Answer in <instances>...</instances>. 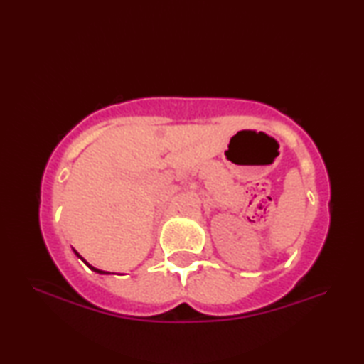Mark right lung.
<instances>
[{
    "mask_svg": "<svg viewBox=\"0 0 364 364\" xmlns=\"http://www.w3.org/2000/svg\"><path fill=\"white\" fill-rule=\"evenodd\" d=\"M72 250H73V254H75V255H77V257L80 258V260H82V262H83V263L86 264V267H88V268H90L91 271H95V273H100V274H110V273H109V271H102V269H97V268H95V267H93V264H90L88 262H86V260H85V258H83L82 255H80V254H78V252H77L75 249H72Z\"/></svg>",
    "mask_w": 364,
    "mask_h": 364,
    "instance_id": "1",
    "label": "right lung"
}]
</instances>
